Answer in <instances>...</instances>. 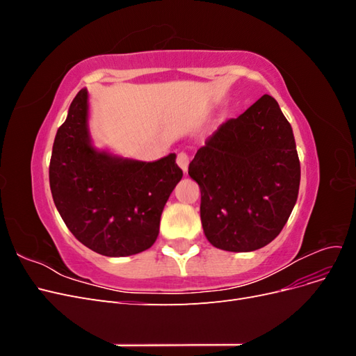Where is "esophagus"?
<instances>
[{
    "instance_id": "esophagus-1",
    "label": "esophagus",
    "mask_w": 356,
    "mask_h": 356,
    "mask_svg": "<svg viewBox=\"0 0 356 356\" xmlns=\"http://www.w3.org/2000/svg\"><path fill=\"white\" fill-rule=\"evenodd\" d=\"M177 163H178V166L182 169V172H187V169H188V163H190V156L187 154V153H184V152H181V153H178V156H177Z\"/></svg>"
}]
</instances>
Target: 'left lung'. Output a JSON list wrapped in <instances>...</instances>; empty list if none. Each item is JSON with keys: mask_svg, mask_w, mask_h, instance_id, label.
Wrapping results in <instances>:
<instances>
[{"mask_svg": "<svg viewBox=\"0 0 356 356\" xmlns=\"http://www.w3.org/2000/svg\"><path fill=\"white\" fill-rule=\"evenodd\" d=\"M200 187L204 236L224 251L270 243L298 196L300 160L291 124L270 95L208 136L188 166Z\"/></svg>", "mask_w": 356, "mask_h": 356, "instance_id": "left-lung-1", "label": "left lung"}]
</instances>
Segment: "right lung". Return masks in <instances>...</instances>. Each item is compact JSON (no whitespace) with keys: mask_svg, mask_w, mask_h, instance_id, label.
Segmentation results:
<instances>
[{"mask_svg":"<svg viewBox=\"0 0 356 356\" xmlns=\"http://www.w3.org/2000/svg\"><path fill=\"white\" fill-rule=\"evenodd\" d=\"M175 157L147 163L96 152L88 131V90L81 89L53 143V202L89 250L106 257L143 252L156 242L161 212L182 178Z\"/></svg>","mask_w":356,"mask_h":356,"instance_id":"obj_1","label":"right lung"}]
</instances>
